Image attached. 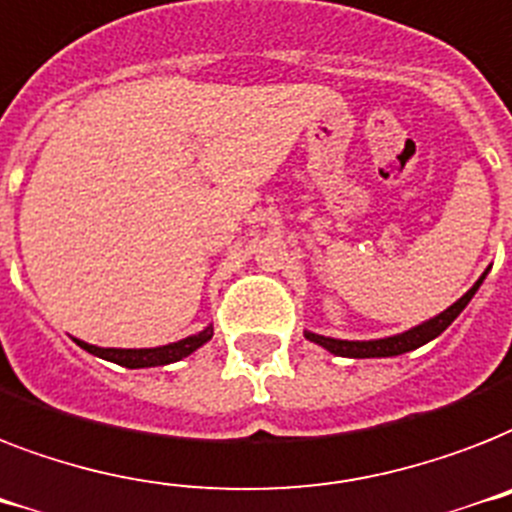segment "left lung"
I'll use <instances>...</instances> for the list:
<instances>
[{
    "mask_svg": "<svg viewBox=\"0 0 512 512\" xmlns=\"http://www.w3.org/2000/svg\"><path fill=\"white\" fill-rule=\"evenodd\" d=\"M484 277H486V272L478 277L476 285H473V288H470L468 293L460 298V301H455V304L449 306V309H444L439 317H433V320L423 322V325L412 327V330H407V333L391 335V338H378V341H338V338H325V335L309 333V330H306V338L314 343H320L322 349H327L330 354H335V357H349V359L399 357V354H404V351L418 349V346H423V343L433 341L436 335L444 333V330H447V327L457 320V314L463 312L465 306H468L470 298L476 296L478 285L484 282Z\"/></svg>",
    "mask_w": 512,
    "mask_h": 512,
    "instance_id": "1",
    "label": "left lung"
}]
</instances>
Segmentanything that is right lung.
<instances>
[{"label":"right lung","instance_id":"1","mask_svg":"<svg viewBox=\"0 0 512 512\" xmlns=\"http://www.w3.org/2000/svg\"><path fill=\"white\" fill-rule=\"evenodd\" d=\"M211 335H214V327L208 325L206 330H200L198 335L182 338V341L169 343V346H158V349H100V346H92V343H76H79L81 349H87L89 354H94V357L108 359V362H116V365L129 367V370H137V367L171 365V362H179V359L190 357L192 351L211 341Z\"/></svg>","mask_w":512,"mask_h":512}]
</instances>
